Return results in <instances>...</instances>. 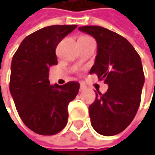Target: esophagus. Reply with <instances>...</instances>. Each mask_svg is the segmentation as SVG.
<instances>
[{"instance_id":"esophagus-1","label":"esophagus","mask_w":155,"mask_h":155,"mask_svg":"<svg viewBox=\"0 0 155 155\" xmlns=\"http://www.w3.org/2000/svg\"><path fill=\"white\" fill-rule=\"evenodd\" d=\"M85 89H86V86H85L84 84H80V91H84Z\"/></svg>"}]
</instances>
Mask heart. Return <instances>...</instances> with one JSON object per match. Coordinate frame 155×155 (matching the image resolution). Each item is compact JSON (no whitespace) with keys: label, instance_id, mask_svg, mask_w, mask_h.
I'll return each mask as SVG.
<instances>
[{"label":"heart","instance_id":"b5f03b06","mask_svg":"<svg viewBox=\"0 0 155 155\" xmlns=\"http://www.w3.org/2000/svg\"><path fill=\"white\" fill-rule=\"evenodd\" d=\"M81 37H88V36H81Z\"/></svg>","mask_w":155,"mask_h":155}]
</instances>
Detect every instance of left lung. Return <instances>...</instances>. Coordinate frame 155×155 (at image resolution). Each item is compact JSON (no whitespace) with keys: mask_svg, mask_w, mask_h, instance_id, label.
Segmentation results:
<instances>
[{"mask_svg":"<svg viewBox=\"0 0 155 155\" xmlns=\"http://www.w3.org/2000/svg\"><path fill=\"white\" fill-rule=\"evenodd\" d=\"M78 29L97 43V54L90 73H96L109 86L104 94L97 93L89 107L91 126L105 136L119 134L131 123L140 106L145 81L140 58L118 33L98 26Z\"/></svg>","mask_w":155,"mask_h":155,"instance_id":"left-lung-1","label":"left lung"}]
</instances>
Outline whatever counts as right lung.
<instances>
[{
	"mask_svg": "<svg viewBox=\"0 0 155 155\" xmlns=\"http://www.w3.org/2000/svg\"><path fill=\"white\" fill-rule=\"evenodd\" d=\"M77 27L39 29L23 39L13 57L10 93L22 122L37 134H58L68 121V104L78 95L79 83L51 85L49 67L58 64L57 45Z\"/></svg>",
	"mask_w": 155,
	"mask_h": 155,
	"instance_id": "right-lung-1",
	"label": "right lung"
}]
</instances>
